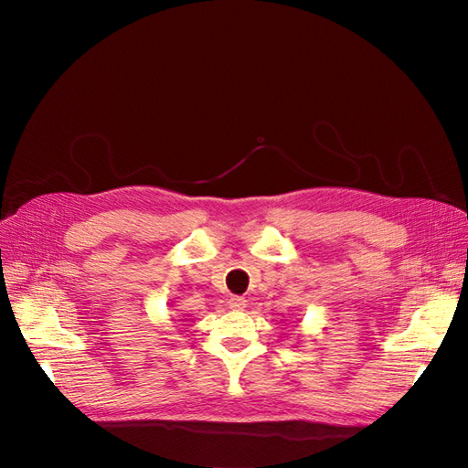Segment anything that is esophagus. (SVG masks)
Listing matches in <instances>:
<instances>
[{"mask_svg": "<svg viewBox=\"0 0 468 468\" xmlns=\"http://www.w3.org/2000/svg\"><path fill=\"white\" fill-rule=\"evenodd\" d=\"M229 306H230L232 310H244V308L248 306V301L242 299V296H230Z\"/></svg>", "mask_w": 468, "mask_h": 468, "instance_id": "esophagus-1", "label": "esophagus"}]
</instances>
